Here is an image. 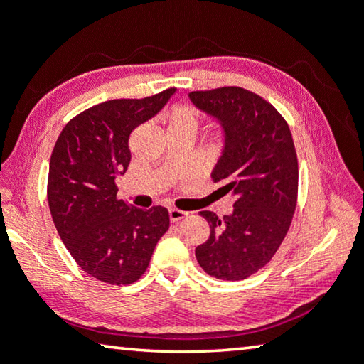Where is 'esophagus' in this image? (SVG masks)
Masks as SVG:
<instances>
[{"instance_id":"obj_1","label":"esophagus","mask_w":364,"mask_h":364,"mask_svg":"<svg viewBox=\"0 0 364 364\" xmlns=\"http://www.w3.org/2000/svg\"><path fill=\"white\" fill-rule=\"evenodd\" d=\"M186 215H188V213L180 210V209H168V217H170V220H171L173 223L183 220V218L186 217Z\"/></svg>"}]
</instances>
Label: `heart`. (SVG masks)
Wrapping results in <instances>:
<instances>
[{
	"label": "heart",
	"instance_id": "b5f03b06",
	"mask_svg": "<svg viewBox=\"0 0 364 364\" xmlns=\"http://www.w3.org/2000/svg\"><path fill=\"white\" fill-rule=\"evenodd\" d=\"M165 119L168 121L170 128H198V117L194 109L186 105L171 107L165 114Z\"/></svg>",
	"mask_w": 364,
	"mask_h": 364
}]
</instances>
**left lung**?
Instances as JSON below:
<instances>
[{"instance_id":"1","label":"left lung","mask_w":364,"mask_h":364,"mask_svg":"<svg viewBox=\"0 0 364 364\" xmlns=\"http://www.w3.org/2000/svg\"><path fill=\"white\" fill-rule=\"evenodd\" d=\"M193 105L213 118L223 149L212 170L233 212H199L210 236L196 247L200 267L215 279L243 280L267 264L290 228L298 193V160L287 121L252 92L220 87L191 92Z\"/></svg>"}]
</instances>
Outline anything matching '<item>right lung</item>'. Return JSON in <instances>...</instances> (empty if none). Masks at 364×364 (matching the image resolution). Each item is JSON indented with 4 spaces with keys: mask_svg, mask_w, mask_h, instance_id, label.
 I'll return each instance as SVG.
<instances>
[{
    "mask_svg": "<svg viewBox=\"0 0 364 364\" xmlns=\"http://www.w3.org/2000/svg\"><path fill=\"white\" fill-rule=\"evenodd\" d=\"M175 94L99 103L69 121L51 152L48 205L58 235L79 267L105 284L139 279L170 227L165 207L144 210L117 199L114 180L128 170L131 132Z\"/></svg>",
    "mask_w": 364,
    "mask_h": 364,
    "instance_id": "right-lung-1",
    "label": "right lung"
}]
</instances>
